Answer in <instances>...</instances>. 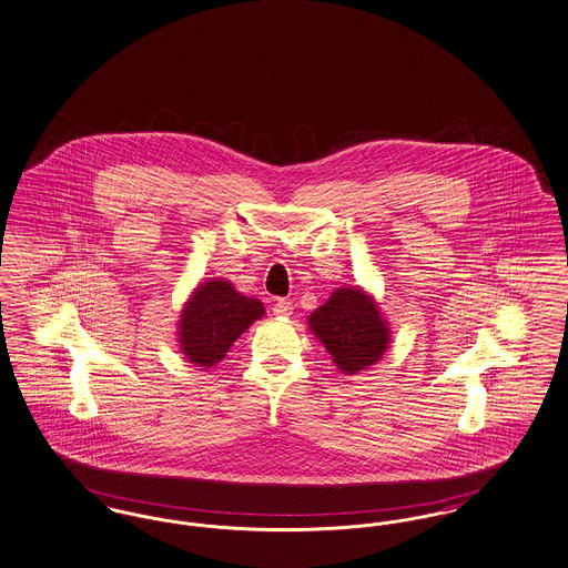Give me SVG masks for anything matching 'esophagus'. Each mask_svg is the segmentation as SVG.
Here are the masks:
<instances>
[{"mask_svg": "<svg viewBox=\"0 0 568 568\" xmlns=\"http://www.w3.org/2000/svg\"><path fill=\"white\" fill-rule=\"evenodd\" d=\"M272 313H274L276 317H290V315L294 313V304H292L290 300L281 297V300H276V302H274V306H272Z\"/></svg>", "mask_w": 568, "mask_h": 568, "instance_id": "1", "label": "esophagus"}]
</instances>
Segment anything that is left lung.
<instances>
[{"label":"left lung","instance_id":"8db88e82","mask_svg":"<svg viewBox=\"0 0 568 568\" xmlns=\"http://www.w3.org/2000/svg\"><path fill=\"white\" fill-rule=\"evenodd\" d=\"M343 375H359L383 359L392 329L375 296L362 287H336L306 320Z\"/></svg>","mask_w":568,"mask_h":568}]
</instances>
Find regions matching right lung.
Here are the masks:
<instances>
[{
    "mask_svg": "<svg viewBox=\"0 0 568 568\" xmlns=\"http://www.w3.org/2000/svg\"><path fill=\"white\" fill-rule=\"evenodd\" d=\"M264 313L266 308L260 300L236 292L230 281L206 278L181 308L176 327L181 353L202 371L213 368Z\"/></svg>",
    "mask_w": 568,
    "mask_h": 568,
    "instance_id": "obj_1",
    "label": "right lung"
}]
</instances>
